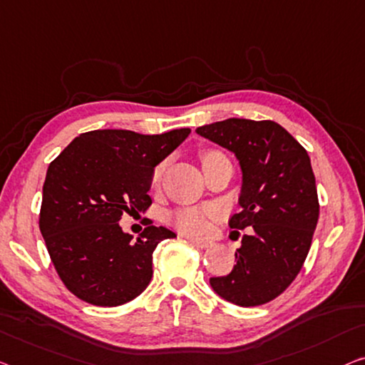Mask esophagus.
<instances>
[{
    "label": "esophagus",
    "mask_w": 365,
    "mask_h": 365,
    "mask_svg": "<svg viewBox=\"0 0 365 365\" xmlns=\"http://www.w3.org/2000/svg\"><path fill=\"white\" fill-rule=\"evenodd\" d=\"M188 241L192 242L195 247H198V249H206V247H210V246H211V242H210V241H200V239H193V237H190Z\"/></svg>",
    "instance_id": "obj_1"
}]
</instances>
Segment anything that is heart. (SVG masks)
<instances>
[{
	"mask_svg": "<svg viewBox=\"0 0 365 365\" xmlns=\"http://www.w3.org/2000/svg\"><path fill=\"white\" fill-rule=\"evenodd\" d=\"M213 154H216V152H208V154H205L203 157H201V162H203L205 159H208V157ZM162 170H164V167L162 165H159L154 170V183L160 180ZM168 221H170L178 231H182L183 235H187V236L203 235V232L206 231V226H208L206 215L203 213V211L195 210V208L173 211V213L168 216Z\"/></svg>",
	"mask_w": 365,
	"mask_h": 365,
	"instance_id": "heart-1",
	"label": "heart"
}]
</instances>
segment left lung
<instances>
[{"label":"left lung","mask_w":365,"mask_h":365,"mask_svg":"<svg viewBox=\"0 0 365 365\" xmlns=\"http://www.w3.org/2000/svg\"><path fill=\"white\" fill-rule=\"evenodd\" d=\"M236 155L242 173L232 230L251 227L236 251L237 262L210 285L222 300L257 307L279 297L302 270L319 205L308 152L275 121L230 118L197 129Z\"/></svg>","instance_id":"obj_1"}]
</instances>
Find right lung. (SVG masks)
Masks as SVG:
<instances>
[{
    "label": "right lung",
    "instance_id": "add662e5",
    "mask_svg": "<svg viewBox=\"0 0 365 365\" xmlns=\"http://www.w3.org/2000/svg\"><path fill=\"white\" fill-rule=\"evenodd\" d=\"M190 133L188 128L154 135L90 130L48 165L39 227L58 277L80 300L119 307L148 288L152 252L175 232L150 225L133 241L119 220L149 208L154 168Z\"/></svg>",
    "mask_w": 365,
    "mask_h": 365
}]
</instances>
